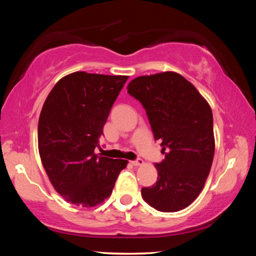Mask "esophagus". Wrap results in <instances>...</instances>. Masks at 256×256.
I'll list each match as a JSON object with an SVG mask.
<instances>
[{
	"label": "esophagus",
	"mask_w": 256,
	"mask_h": 256,
	"mask_svg": "<svg viewBox=\"0 0 256 256\" xmlns=\"http://www.w3.org/2000/svg\"><path fill=\"white\" fill-rule=\"evenodd\" d=\"M131 164H133V166H142V164H144V162L142 159H136V160H133V162H131Z\"/></svg>",
	"instance_id": "34e87169"
}]
</instances>
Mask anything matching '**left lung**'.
<instances>
[{
  "label": "left lung",
  "instance_id": "1",
  "mask_svg": "<svg viewBox=\"0 0 256 256\" xmlns=\"http://www.w3.org/2000/svg\"><path fill=\"white\" fill-rule=\"evenodd\" d=\"M128 92L146 108L164 160L156 164L158 178L141 190L144 200L162 212L188 206L201 193L214 154V118L209 102L184 76L172 71L141 76Z\"/></svg>",
  "mask_w": 256,
  "mask_h": 256
}]
</instances>
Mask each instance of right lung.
<instances>
[{
	"mask_svg": "<svg viewBox=\"0 0 256 256\" xmlns=\"http://www.w3.org/2000/svg\"><path fill=\"white\" fill-rule=\"evenodd\" d=\"M128 79L84 71L60 79L38 120V151L56 192L76 206L92 208L110 198L128 160L94 154L112 104Z\"/></svg>",
	"mask_w": 256,
	"mask_h": 256,
	"instance_id": "obj_1",
	"label": "right lung"
}]
</instances>
